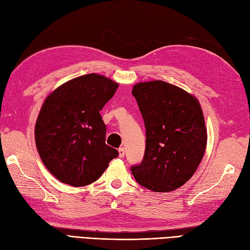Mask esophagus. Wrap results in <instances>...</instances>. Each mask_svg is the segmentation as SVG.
<instances>
[{"label": "esophagus", "instance_id": "obj_1", "mask_svg": "<svg viewBox=\"0 0 250 250\" xmlns=\"http://www.w3.org/2000/svg\"><path fill=\"white\" fill-rule=\"evenodd\" d=\"M119 156L121 158H123L125 156V148L124 147H120L119 148Z\"/></svg>", "mask_w": 250, "mask_h": 250}]
</instances>
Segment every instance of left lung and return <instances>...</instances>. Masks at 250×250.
I'll return each instance as SVG.
<instances>
[{
	"instance_id": "1",
	"label": "left lung",
	"mask_w": 250,
	"mask_h": 250,
	"mask_svg": "<svg viewBox=\"0 0 250 250\" xmlns=\"http://www.w3.org/2000/svg\"><path fill=\"white\" fill-rule=\"evenodd\" d=\"M146 129L142 162L131 167L139 185L154 192H171L190 179L202 161L207 129L196 97L162 81L132 88Z\"/></svg>"
}]
</instances>
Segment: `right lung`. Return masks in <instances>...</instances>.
<instances>
[{
  "mask_svg": "<svg viewBox=\"0 0 250 250\" xmlns=\"http://www.w3.org/2000/svg\"><path fill=\"white\" fill-rule=\"evenodd\" d=\"M118 87L91 73L64 83L45 99L35 126L36 146L45 167L63 184H92L118 157L106 144L100 113Z\"/></svg>",
  "mask_w": 250,
  "mask_h": 250,
  "instance_id": "obj_1",
  "label": "right lung"
}]
</instances>
